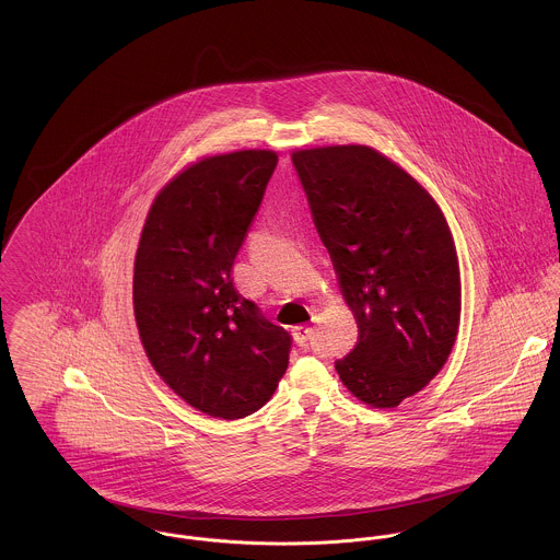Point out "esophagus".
<instances>
[{
	"mask_svg": "<svg viewBox=\"0 0 560 560\" xmlns=\"http://www.w3.org/2000/svg\"><path fill=\"white\" fill-rule=\"evenodd\" d=\"M311 335H313V328H311V326H296V328H294V341L301 345V347L302 345L308 343Z\"/></svg>",
	"mask_w": 560,
	"mask_h": 560,
	"instance_id": "esophagus-1",
	"label": "esophagus"
}]
</instances>
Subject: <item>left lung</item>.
Listing matches in <instances>:
<instances>
[{
    "label": "left lung",
    "mask_w": 560,
    "mask_h": 560,
    "mask_svg": "<svg viewBox=\"0 0 560 560\" xmlns=\"http://www.w3.org/2000/svg\"><path fill=\"white\" fill-rule=\"evenodd\" d=\"M317 234L358 324L335 362L362 402L392 409L431 384L460 324V270L431 194L364 144L292 153Z\"/></svg>",
    "instance_id": "obj_1"
}]
</instances>
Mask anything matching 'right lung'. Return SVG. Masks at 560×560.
Segmentation results:
<instances>
[{
  "label": "right lung",
  "instance_id": "right-lung-1",
  "mask_svg": "<svg viewBox=\"0 0 560 560\" xmlns=\"http://www.w3.org/2000/svg\"><path fill=\"white\" fill-rule=\"evenodd\" d=\"M277 153L202 158L158 194L133 259V315L158 375L198 411L238 420L264 407L292 337L238 294L232 264Z\"/></svg>",
  "mask_w": 560,
  "mask_h": 560
}]
</instances>
